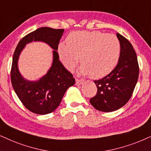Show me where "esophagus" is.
Instances as JSON below:
<instances>
[{
	"label": "esophagus",
	"instance_id": "esophagus-1",
	"mask_svg": "<svg viewBox=\"0 0 151 151\" xmlns=\"http://www.w3.org/2000/svg\"><path fill=\"white\" fill-rule=\"evenodd\" d=\"M83 83V80H79V79H76V86H80L81 84Z\"/></svg>",
	"mask_w": 151,
	"mask_h": 151
}]
</instances>
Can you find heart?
<instances>
[{"mask_svg": "<svg viewBox=\"0 0 151 151\" xmlns=\"http://www.w3.org/2000/svg\"><path fill=\"white\" fill-rule=\"evenodd\" d=\"M60 43L58 54L62 63L69 71H73L81 57L79 74L93 79H101L110 74L119 62L121 44L113 35L99 31H74Z\"/></svg>", "mask_w": 151, "mask_h": 151, "instance_id": "1", "label": "heart"}]
</instances>
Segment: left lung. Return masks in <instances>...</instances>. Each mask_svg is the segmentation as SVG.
Listing matches in <instances>:
<instances>
[{
	"label": "left lung",
	"mask_w": 151,
	"mask_h": 151,
	"mask_svg": "<svg viewBox=\"0 0 151 151\" xmlns=\"http://www.w3.org/2000/svg\"><path fill=\"white\" fill-rule=\"evenodd\" d=\"M121 44V55L115 68L103 79L94 81L97 92L90 99L95 109L112 112L124 106L131 97L139 77L135 51L125 37L116 33Z\"/></svg>",
	"instance_id": "8db88e82"
}]
</instances>
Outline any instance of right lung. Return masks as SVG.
Masks as SVG:
<instances>
[{"label":"right lung","mask_w":151,"mask_h":151,"mask_svg":"<svg viewBox=\"0 0 151 151\" xmlns=\"http://www.w3.org/2000/svg\"><path fill=\"white\" fill-rule=\"evenodd\" d=\"M63 32V29L39 28L24 37L18 43L14 53L11 70L12 84L25 107L35 114H46L53 112L59 106L68 88L75 83L72 74L60 62L57 52ZM33 41L43 42L53 50L51 67L37 81L25 79L17 67L21 52L27 44Z\"/></svg>","instance_id":"1"}]
</instances>
